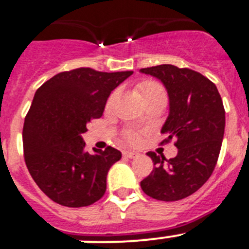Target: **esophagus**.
Wrapping results in <instances>:
<instances>
[{
  "mask_svg": "<svg viewBox=\"0 0 249 249\" xmlns=\"http://www.w3.org/2000/svg\"><path fill=\"white\" fill-rule=\"evenodd\" d=\"M123 157H124V158H129V159L136 158V157H138V153L129 152V150H124V152H123Z\"/></svg>",
  "mask_w": 249,
  "mask_h": 249,
  "instance_id": "34e87169",
  "label": "esophagus"
}]
</instances>
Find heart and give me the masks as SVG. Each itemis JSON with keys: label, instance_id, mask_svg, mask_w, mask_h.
Wrapping results in <instances>:
<instances>
[{"label": "heart", "instance_id": "b5f03b06", "mask_svg": "<svg viewBox=\"0 0 249 249\" xmlns=\"http://www.w3.org/2000/svg\"><path fill=\"white\" fill-rule=\"evenodd\" d=\"M140 92L141 95H142V97L148 96V95H153V93H160V95H164V96H165V91H164V89L161 88L159 84L152 83V81L143 83L142 85H140ZM115 96L116 92L111 95V97L108 99V102H107L108 106H111L112 101L115 100ZM122 137L123 140L126 141L127 143H129V144H136V143L140 142L141 138L140 132L136 131V129H126V131L122 133Z\"/></svg>", "mask_w": 249, "mask_h": 249}]
</instances>
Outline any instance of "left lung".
<instances>
[{"label": "left lung", "mask_w": 249, "mask_h": 249, "mask_svg": "<svg viewBox=\"0 0 249 249\" xmlns=\"http://www.w3.org/2000/svg\"><path fill=\"white\" fill-rule=\"evenodd\" d=\"M141 71L160 80L169 95L170 112L161 142L175 140V158L148 152L154 169L141 181L148 196L178 201L199 190L213 174L225 133V108L213 81L195 70L170 64L143 68Z\"/></svg>", "instance_id": "8db88e82"}]
</instances>
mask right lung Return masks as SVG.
I'll return each mask as SVG.
<instances>
[{
	"mask_svg": "<svg viewBox=\"0 0 249 249\" xmlns=\"http://www.w3.org/2000/svg\"><path fill=\"white\" fill-rule=\"evenodd\" d=\"M132 74L77 68L36 90L24 118V160L36 185L56 204L84 207L105 195L107 173L122 154L109 145L90 154L81 134L101 117L111 91Z\"/></svg>",
	"mask_w": 249,
	"mask_h": 249,
	"instance_id": "right-lung-1",
	"label": "right lung"
}]
</instances>
